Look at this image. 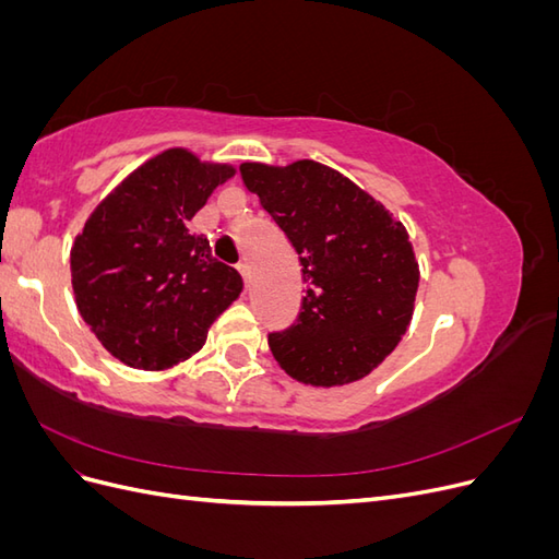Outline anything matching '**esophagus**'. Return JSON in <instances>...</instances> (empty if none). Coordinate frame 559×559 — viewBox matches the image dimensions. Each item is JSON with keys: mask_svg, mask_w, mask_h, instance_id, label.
Listing matches in <instances>:
<instances>
[{"mask_svg": "<svg viewBox=\"0 0 559 559\" xmlns=\"http://www.w3.org/2000/svg\"><path fill=\"white\" fill-rule=\"evenodd\" d=\"M238 273H240V277H242V282H245V286H247V280H249V267H247V263H238Z\"/></svg>", "mask_w": 559, "mask_h": 559, "instance_id": "34e87169", "label": "esophagus"}]
</instances>
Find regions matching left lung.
Wrapping results in <instances>:
<instances>
[{
  "label": "left lung",
  "mask_w": 559,
  "mask_h": 559,
  "mask_svg": "<svg viewBox=\"0 0 559 559\" xmlns=\"http://www.w3.org/2000/svg\"><path fill=\"white\" fill-rule=\"evenodd\" d=\"M240 175L289 238L308 286L296 324L267 335L273 357L302 384L366 378L413 319L419 267L408 233L382 202L321 163H242Z\"/></svg>",
  "instance_id": "obj_1"
}]
</instances>
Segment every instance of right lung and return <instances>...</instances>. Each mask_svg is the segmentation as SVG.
Returning a JSON list of instances; mask_svg holds the SVG:
<instances>
[{
    "label": "right lung",
    "instance_id": "right-lung-1",
    "mask_svg": "<svg viewBox=\"0 0 559 559\" xmlns=\"http://www.w3.org/2000/svg\"><path fill=\"white\" fill-rule=\"evenodd\" d=\"M233 165L167 148L130 173L76 235L70 263L83 321L130 368L165 370L205 345L207 329L242 292L189 222Z\"/></svg>",
    "mask_w": 559,
    "mask_h": 559
}]
</instances>
